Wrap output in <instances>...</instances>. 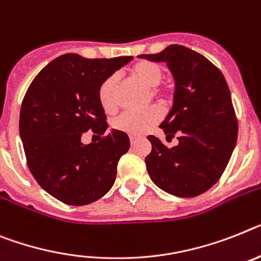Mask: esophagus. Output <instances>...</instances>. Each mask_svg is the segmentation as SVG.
<instances>
[{
    "label": "esophagus",
    "mask_w": 261,
    "mask_h": 261,
    "mask_svg": "<svg viewBox=\"0 0 261 261\" xmlns=\"http://www.w3.org/2000/svg\"><path fill=\"white\" fill-rule=\"evenodd\" d=\"M137 141H138V138H137V137H130L131 144H135V143H137Z\"/></svg>",
    "instance_id": "1"
}]
</instances>
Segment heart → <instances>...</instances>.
Segmentation results:
<instances>
[{"mask_svg": "<svg viewBox=\"0 0 261 261\" xmlns=\"http://www.w3.org/2000/svg\"><path fill=\"white\" fill-rule=\"evenodd\" d=\"M128 73L138 82L150 87L151 95L154 98L161 100L167 98L168 90L158 87V85L163 80V69L158 63L150 62V61H139L128 69ZM117 86L118 76L113 74V75L107 76L98 89V99H99L102 109L107 114H113L118 109ZM161 119V109L154 106L143 111H126V113L120 114L119 117L113 122V126L115 130L122 131L124 134H128L131 137H139V135L146 134L151 127L155 126Z\"/></svg>", "mask_w": 261, "mask_h": 261, "instance_id": "1", "label": "heart"}]
</instances>
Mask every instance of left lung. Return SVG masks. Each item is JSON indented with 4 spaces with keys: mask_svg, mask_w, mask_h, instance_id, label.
Segmentation results:
<instances>
[{
    "mask_svg": "<svg viewBox=\"0 0 261 261\" xmlns=\"http://www.w3.org/2000/svg\"><path fill=\"white\" fill-rule=\"evenodd\" d=\"M166 62L175 80L174 105L162 122L168 148L150 135L152 150L146 156L151 180L163 191L194 198L215 185L224 172L238 139V119L222 71L205 57L181 45H170L156 54H142Z\"/></svg>",
    "mask_w": 261,
    "mask_h": 261,
    "instance_id": "1",
    "label": "left lung"
}]
</instances>
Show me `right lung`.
I'll use <instances>...</instances> for the list:
<instances>
[{"label": "right lung", "instance_id": "right-lung-1", "mask_svg": "<svg viewBox=\"0 0 261 261\" xmlns=\"http://www.w3.org/2000/svg\"><path fill=\"white\" fill-rule=\"evenodd\" d=\"M131 60L63 54L43 67L26 91L19 135L28 167L38 185L65 204H89L113 187L118 161L130 148V139L118 130L106 134L109 124L98 89ZM89 129L102 137L99 142H80Z\"/></svg>", "mask_w": 261, "mask_h": 261}]
</instances>
